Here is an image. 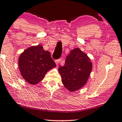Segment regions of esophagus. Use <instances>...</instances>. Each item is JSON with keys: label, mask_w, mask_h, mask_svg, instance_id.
Listing matches in <instances>:
<instances>
[{"label": "esophagus", "mask_w": 122, "mask_h": 122, "mask_svg": "<svg viewBox=\"0 0 122 122\" xmlns=\"http://www.w3.org/2000/svg\"><path fill=\"white\" fill-rule=\"evenodd\" d=\"M61 61V59H58V60H56V63L57 65H58V64H59V62H60V61Z\"/></svg>", "instance_id": "obj_1"}]
</instances>
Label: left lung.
I'll use <instances>...</instances> for the list:
<instances>
[{"instance_id": "left-lung-1", "label": "left lung", "mask_w": 122, "mask_h": 122, "mask_svg": "<svg viewBox=\"0 0 122 122\" xmlns=\"http://www.w3.org/2000/svg\"><path fill=\"white\" fill-rule=\"evenodd\" d=\"M92 69L90 59L79 48L71 51L63 66L58 68L62 83L69 92L81 89L86 83Z\"/></svg>"}]
</instances>
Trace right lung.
I'll return each instance as SVG.
<instances>
[{
  "label": "right lung",
  "mask_w": 122,
  "mask_h": 122,
  "mask_svg": "<svg viewBox=\"0 0 122 122\" xmlns=\"http://www.w3.org/2000/svg\"><path fill=\"white\" fill-rule=\"evenodd\" d=\"M18 66L21 74L29 83L36 85L45 77L46 73L56 64L50 53L45 51L41 45L26 49L20 55Z\"/></svg>",
  "instance_id": "add662e5"
}]
</instances>
